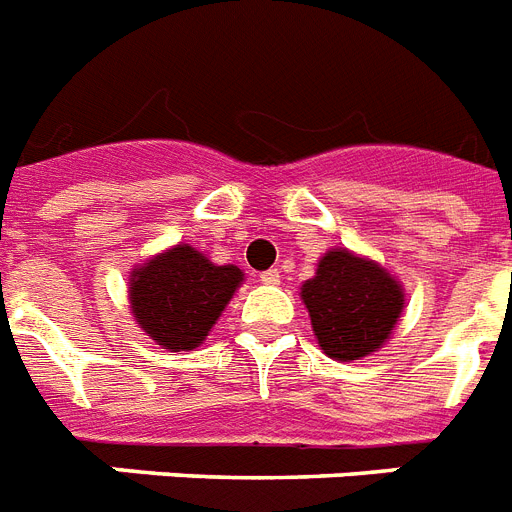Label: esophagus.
<instances>
[{
    "label": "esophagus",
    "mask_w": 512,
    "mask_h": 512,
    "mask_svg": "<svg viewBox=\"0 0 512 512\" xmlns=\"http://www.w3.org/2000/svg\"><path fill=\"white\" fill-rule=\"evenodd\" d=\"M259 277L264 285H280V272H277V269H267V272H261Z\"/></svg>",
    "instance_id": "obj_1"
}]
</instances>
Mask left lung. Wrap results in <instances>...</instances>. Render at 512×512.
I'll use <instances>...</instances> for the list:
<instances>
[{
    "instance_id": "8db88e82",
    "label": "left lung",
    "mask_w": 512,
    "mask_h": 512,
    "mask_svg": "<svg viewBox=\"0 0 512 512\" xmlns=\"http://www.w3.org/2000/svg\"><path fill=\"white\" fill-rule=\"evenodd\" d=\"M312 327L327 357L351 362L378 351L404 309L402 285L370 259L333 248L301 285Z\"/></svg>"
}]
</instances>
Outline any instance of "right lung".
<instances>
[{
  "instance_id": "add662e5",
  "label": "right lung",
  "mask_w": 512,
  "mask_h": 512,
  "mask_svg": "<svg viewBox=\"0 0 512 512\" xmlns=\"http://www.w3.org/2000/svg\"><path fill=\"white\" fill-rule=\"evenodd\" d=\"M243 282L235 264L216 267L192 245H174L129 277V304L137 325L158 346L190 351L206 341L224 306Z\"/></svg>"
}]
</instances>
